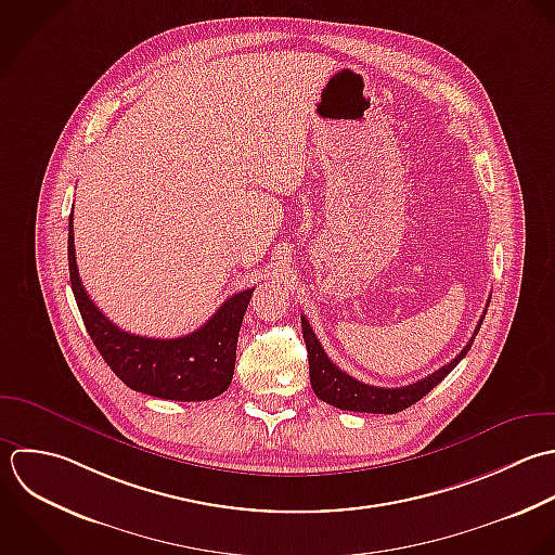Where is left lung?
Returning a JSON list of instances; mask_svg holds the SVG:
<instances>
[{
  "label": "left lung",
  "instance_id": "left-lung-1",
  "mask_svg": "<svg viewBox=\"0 0 555 555\" xmlns=\"http://www.w3.org/2000/svg\"><path fill=\"white\" fill-rule=\"evenodd\" d=\"M487 315V313H485ZM480 318L474 337L469 339V344L461 350V354L456 359H452L448 365L439 367L435 374L406 385V387H396V389H383V387H372L365 385L357 378H352L350 374H346L344 370H339L328 354L324 352L322 344L318 341L313 328L309 326L307 318L300 315L302 320V337L307 344V354H309V376H311V387L315 391V396L341 411H354V413H380V415H393L400 413L409 406H413L415 402H420L426 393H430L461 361L463 357L472 350V344L482 326Z\"/></svg>",
  "mask_w": 555,
  "mask_h": 555
}]
</instances>
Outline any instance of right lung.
I'll list each match as a JSON object with an SVG mask.
<instances>
[{
    "instance_id": "obj_1",
    "label": "right lung",
    "mask_w": 555,
    "mask_h": 555,
    "mask_svg": "<svg viewBox=\"0 0 555 555\" xmlns=\"http://www.w3.org/2000/svg\"><path fill=\"white\" fill-rule=\"evenodd\" d=\"M68 274L86 331L112 372L133 391L175 400L203 402L224 393L235 370L237 335L255 287L231 296L198 331L177 339H153L120 331L86 294L68 216Z\"/></svg>"
}]
</instances>
